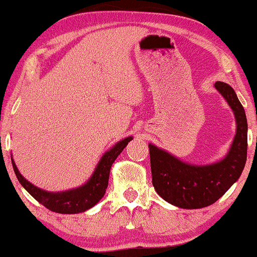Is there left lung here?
Wrapping results in <instances>:
<instances>
[{
    "label": "left lung",
    "mask_w": 257,
    "mask_h": 257,
    "mask_svg": "<svg viewBox=\"0 0 257 257\" xmlns=\"http://www.w3.org/2000/svg\"><path fill=\"white\" fill-rule=\"evenodd\" d=\"M214 87L230 106L236 121L233 143L222 159L207 165L189 164L149 144L154 189L165 201L179 208L198 209L213 205L238 180L247 160L244 108L227 83L216 82Z\"/></svg>",
    "instance_id": "8db88e82"
}]
</instances>
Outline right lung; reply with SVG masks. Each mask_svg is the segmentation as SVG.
<instances>
[{"mask_svg":"<svg viewBox=\"0 0 257 257\" xmlns=\"http://www.w3.org/2000/svg\"><path fill=\"white\" fill-rule=\"evenodd\" d=\"M132 139L133 137H127V138L119 140L117 144H114L110 150L103 154V157L98 161L97 166L94 168L93 173L89 180L84 185L79 186V187L68 189V191L48 192L44 191V189L38 188L37 186L31 184L30 181H28L20 173L19 168H17L13 158L12 163L20 184L41 205H43L48 209H50L55 213H83L87 209L92 208L103 198L108 185V177H110V170L112 164L114 163L117 157L122 152V150L127 146V144Z\"/></svg>","mask_w":257,"mask_h":257,"instance_id":"right-lung-1","label":"right lung"}]
</instances>
